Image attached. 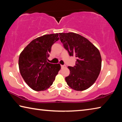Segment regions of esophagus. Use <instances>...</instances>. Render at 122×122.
Wrapping results in <instances>:
<instances>
[{"mask_svg": "<svg viewBox=\"0 0 122 122\" xmlns=\"http://www.w3.org/2000/svg\"><path fill=\"white\" fill-rule=\"evenodd\" d=\"M61 68H65L66 67V65H61Z\"/></svg>", "mask_w": 122, "mask_h": 122, "instance_id": "esophagus-1", "label": "esophagus"}]
</instances>
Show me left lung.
<instances>
[{
  "label": "left lung",
  "mask_w": 122,
  "mask_h": 122,
  "mask_svg": "<svg viewBox=\"0 0 122 122\" xmlns=\"http://www.w3.org/2000/svg\"><path fill=\"white\" fill-rule=\"evenodd\" d=\"M60 40L70 56L76 57L75 66H69V76L65 78L73 89L83 91L90 87L100 74L102 59L98 49L87 39L75 33H60Z\"/></svg>",
  "instance_id": "left-lung-1"
}]
</instances>
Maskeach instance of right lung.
Listing matches in <instances>:
<instances>
[{"instance_id": "right-lung-1", "label": "right lung", "mask_w": 122, "mask_h": 122, "mask_svg": "<svg viewBox=\"0 0 122 122\" xmlns=\"http://www.w3.org/2000/svg\"><path fill=\"white\" fill-rule=\"evenodd\" d=\"M59 39L58 33L44 35L32 40L20 53V73L33 90L39 92L49 88L60 70L59 63L47 62L51 46Z\"/></svg>"}]
</instances>
